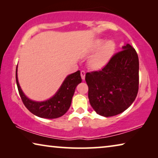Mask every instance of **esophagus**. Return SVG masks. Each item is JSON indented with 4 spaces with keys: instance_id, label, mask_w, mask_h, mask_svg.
Returning a JSON list of instances; mask_svg holds the SVG:
<instances>
[{
    "instance_id": "1",
    "label": "esophagus",
    "mask_w": 158,
    "mask_h": 158,
    "mask_svg": "<svg viewBox=\"0 0 158 158\" xmlns=\"http://www.w3.org/2000/svg\"><path fill=\"white\" fill-rule=\"evenodd\" d=\"M85 73L84 71H81V79L83 80H85Z\"/></svg>"
}]
</instances>
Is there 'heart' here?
I'll return each instance as SVG.
<instances>
[{
    "label": "heart",
    "instance_id": "heart-1",
    "mask_svg": "<svg viewBox=\"0 0 158 158\" xmlns=\"http://www.w3.org/2000/svg\"><path fill=\"white\" fill-rule=\"evenodd\" d=\"M117 49V44L113 40H105L98 38L93 42L90 53L95 52L90 56L87 65L93 71H100L108 65L113 58Z\"/></svg>",
    "mask_w": 158,
    "mask_h": 158
}]
</instances>
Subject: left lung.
<instances>
[{"instance_id":"obj_1","label":"left lung","mask_w":158,"mask_h":158,"mask_svg":"<svg viewBox=\"0 0 158 158\" xmlns=\"http://www.w3.org/2000/svg\"><path fill=\"white\" fill-rule=\"evenodd\" d=\"M105 68L85 74L89 99L102 116L122 113L130 106L139 89V58L130 44H125Z\"/></svg>"}]
</instances>
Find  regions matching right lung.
<instances>
[{"label":"right lung","mask_w":158,"mask_h":158,"mask_svg":"<svg viewBox=\"0 0 158 158\" xmlns=\"http://www.w3.org/2000/svg\"><path fill=\"white\" fill-rule=\"evenodd\" d=\"M17 69L18 65L16 69V81L21 100L32 114L43 118L53 119L63 116L71 105L76 87L82 81L80 71H77L65 77L59 89L52 98L44 101H35L28 98L21 89L18 80Z\"/></svg>","instance_id":"add662e5"}]
</instances>
